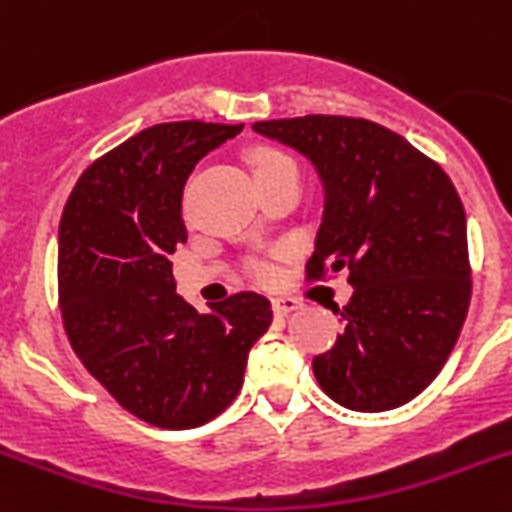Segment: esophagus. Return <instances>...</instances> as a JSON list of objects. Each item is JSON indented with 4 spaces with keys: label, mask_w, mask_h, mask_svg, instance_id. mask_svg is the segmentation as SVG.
I'll return each mask as SVG.
<instances>
[{
    "label": "esophagus",
    "mask_w": 512,
    "mask_h": 512,
    "mask_svg": "<svg viewBox=\"0 0 512 512\" xmlns=\"http://www.w3.org/2000/svg\"><path fill=\"white\" fill-rule=\"evenodd\" d=\"M300 308H303V300L298 298H272V310H275V315H288Z\"/></svg>",
    "instance_id": "esophagus-1"
}]
</instances>
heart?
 Listing matches in <instances>:
<instances>
[{
	"instance_id": "obj_1",
	"label": "heart",
	"mask_w": 512,
	"mask_h": 512,
	"mask_svg": "<svg viewBox=\"0 0 512 512\" xmlns=\"http://www.w3.org/2000/svg\"><path fill=\"white\" fill-rule=\"evenodd\" d=\"M252 166H255V174H270V171L278 169H295V161L290 159L288 154H283V151H278V148L262 146L257 148L255 156H252ZM250 270L257 280H262V283L272 280V275H275V267L267 260H255L250 265Z\"/></svg>"
}]
</instances>
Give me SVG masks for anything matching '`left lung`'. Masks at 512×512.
I'll return each mask as SVG.
<instances>
[{"label":"left lung","instance_id":"8db88e82","mask_svg":"<svg viewBox=\"0 0 512 512\" xmlns=\"http://www.w3.org/2000/svg\"><path fill=\"white\" fill-rule=\"evenodd\" d=\"M295 148L326 191L308 280L348 270L343 333L313 358L321 389L353 412H389L422 394L450 358L472 295L467 222L442 166L366 118L255 123Z\"/></svg>","mask_w":512,"mask_h":512}]
</instances>
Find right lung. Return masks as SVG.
Segmentation results:
<instances>
[{"label": "right lung", "mask_w": 512, "mask_h": 512, "mask_svg": "<svg viewBox=\"0 0 512 512\" xmlns=\"http://www.w3.org/2000/svg\"><path fill=\"white\" fill-rule=\"evenodd\" d=\"M240 131L204 121L146 128L93 161L62 209L57 295L70 346L126 412L154 427H202L222 414L272 323L257 293L199 313L171 275L169 255L186 242V179Z\"/></svg>", "instance_id": "add662e5"}]
</instances>
